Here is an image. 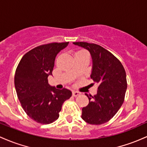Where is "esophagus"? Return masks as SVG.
<instances>
[{
	"label": "esophagus",
	"instance_id": "obj_1",
	"mask_svg": "<svg viewBox=\"0 0 147 147\" xmlns=\"http://www.w3.org/2000/svg\"><path fill=\"white\" fill-rule=\"evenodd\" d=\"M80 93L79 92H77V91H73L72 92V95L74 96H77L80 95Z\"/></svg>",
	"mask_w": 147,
	"mask_h": 147
}]
</instances>
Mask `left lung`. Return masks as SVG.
Here are the masks:
<instances>
[{
	"label": "left lung",
	"instance_id": "left-lung-1",
	"mask_svg": "<svg viewBox=\"0 0 147 147\" xmlns=\"http://www.w3.org/2000/svg\"><path fill=\"white\" fill-rule=\"evenodd\" d=\"M73 44L90 53V77L98 85L96 94H85L89 104L82 108L81 117L90 124H103L113 118L123 104L127 89L126 71L121 62L100 46L82 42Z\"/></svg>",
	"mask_w": 147,
	"mask_h": 147
}]
</instances>
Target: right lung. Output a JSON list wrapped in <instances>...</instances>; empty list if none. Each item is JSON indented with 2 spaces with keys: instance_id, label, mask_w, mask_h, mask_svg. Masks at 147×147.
<instances>
[{
  "instance_id": "obj_1",
  "label": "right lung",
  "mask_w": 147,
  "mask_h": 147,
  "mask_svg": "<svg viewBox=\"0 0 147 147\" xmlns=\"http://www.w3.org/2000/svg\"><path fill=\"white\" fill-rule=\"evenodd\" d=\"M69 42L51 43L34 48L26 53L18 65L14 85L18 98L26 113L34 121L49 124L57 120L62 104L71 92L50 86L56 55Z\"/></svg>"
}]
</instances>
